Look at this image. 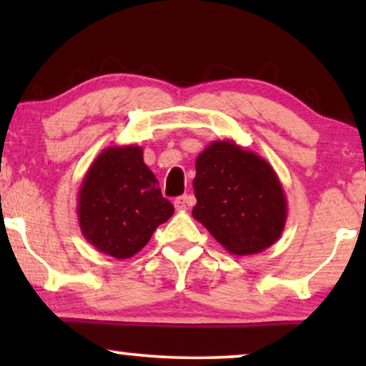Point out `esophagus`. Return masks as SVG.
Segmentation results:
<instances>
[{
  "label": "esophagus",
  "instance_id": "esophagus-1",
  "mask_svg": "<svg viewBox=\"0 0 366 366\" xmlns=\"http://www.w3.org/2000/svg\"><path fill=\"white\" fill-rule=\"evenodd\" d=\"M192 203H193V197H189V194H183V197H178L174 199V208H177L178 212H184V209H188V207Z\"/></svg>",
  "mask_w": 366,
  "mask_h": 366
}]
</instances>
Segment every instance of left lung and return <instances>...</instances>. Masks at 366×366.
Returning <instances> with one entry per match:
<instances>
[{"instance_id": "obj_1", "label": "left lung", "mask_w": 366, "mask_h": 366, "mask_svg": "<svg viewBox=\"0 0 366 366\" xmlns=\"http://www.w3.org/2000/svg\"><path fill=\"white\" fill-rule=\"evenodd\" d=\"M193 218L227 252L247 257L278 242L288 204L272 164L232 139L212 142L198 154Z\"/></svg>"}]
</instances>
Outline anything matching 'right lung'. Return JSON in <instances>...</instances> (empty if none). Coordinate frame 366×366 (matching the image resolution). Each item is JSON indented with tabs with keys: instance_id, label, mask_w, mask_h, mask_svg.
Returning a JSON list of instances; mask_svg holds the SVG:
<instances>
[{
	"instance_id": "obj_1",
	"label": "right lung",
	"mask_w": 366,
	"mask_h": 366,
	"mask_svg": "<svg viewBox=\"0 0 366 366\" xmlns=\"http://www.w3.org/2000/svg\"><path fill=\"white\" fill-rule=\"evenodd\" d=\"M174 213L137 144L109 147L98 154L78 192L83 237L117 259L137 254L154 229Z\"/></svg>"
}]
</instances>
